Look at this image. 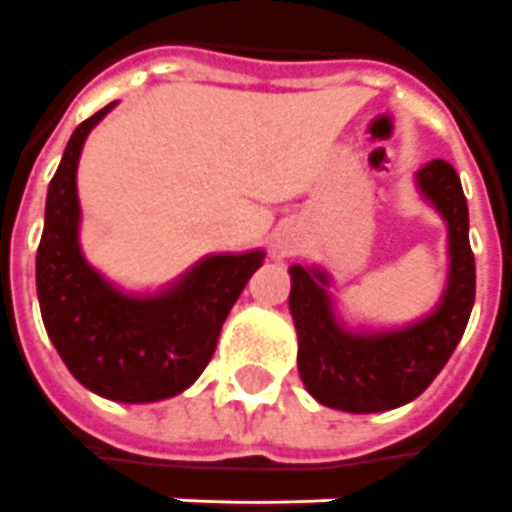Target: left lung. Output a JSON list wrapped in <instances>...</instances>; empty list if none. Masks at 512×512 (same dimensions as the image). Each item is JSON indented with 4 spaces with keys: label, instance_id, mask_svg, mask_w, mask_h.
I'll return each mask as SVG.
<instances>
[{
    "label": "left lung",
    "instance_id": "left-lung-1",
    "mask_svg": "<svg viewBox=\"0 0 512 512\" xmlns=\"http://www.w3.org/2000/svg\"><path fill=\"white\" fill-rule=\"evenodd\" d=\"M419 190L449 228V281L427 320L389 333H347L333 317L328 275L289 267V311L297 328V369L308 394L328 408L378 413L416 400L455 353L474 306V253L469 206L460 176L444 159L419 170Z\"/></svg>",
    "mask_w": 512,
    "mask_h": 512
}]
</instances>
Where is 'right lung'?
<instances>
[{"label":"right lung","instance_id":"obj_1","mask_svg":"<svg viewBox=\"0 0 512 512\" xmlns=\"http://www.w3.org/2000/svg\"><path fill=\"white\" fill-rule=\"evenodd\" d=\"M110 110L76 126L49 184L35 259L38 300L49 339L85 389L115 402H157L192 386L212 361L228 311L264 253L209 256L157 297L121 295L107 284L76 239V165L88 132Z\"/></svg>","mask_w":512,"mask_h":512}]
</instances>
